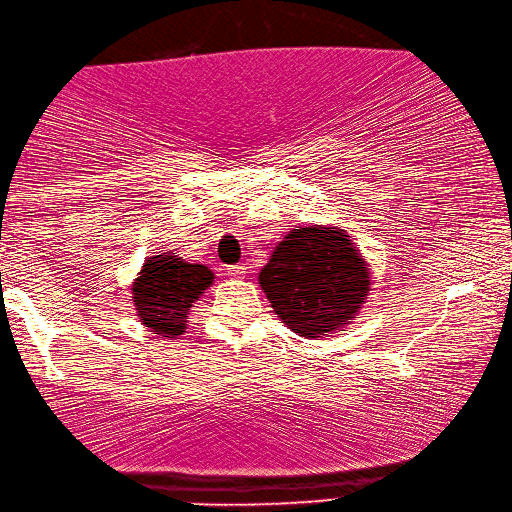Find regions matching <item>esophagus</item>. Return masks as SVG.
<instances>
[{"instance_id":"obj_1","label":"esophagus","mask_w":512,"mask_h":512,"mask_svg":"<svg viewBox=\"0 0 512 512\" xmlns=\"http://www.w3.org/2000/svg\"><path fill=\"white\" fill-rule=\"evenodd\" d=\"M227 274L232 276V278H243L245 276V267H241V265H232L227 269Z\"/></svg>"}]
</instances>
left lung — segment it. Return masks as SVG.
<instances>
[{"instance_id": "left-lung-1", "label": "left lung", "mask_w": 512, "mask_h": 512, "mask_svg": "<svg viewBox=\"0 0 512 512\" xmlns=\"http://www.w3.org/2000/svg\"><path fill=\"white\" fill-rule=\"evenodd\" d=\"M258 283L276 316L302 338H322L356 318L369 267L340 227H298L278 243Z\"/></svg>"}]
</instances>
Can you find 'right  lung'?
<instances>
[{"label": "right lung", "instance_id": "obj_1", "mask_svg": "<svg viewBox=\"0 0 512 512\" xmlns=\"http://www.w3.org/2000/svg\"><path fill=\"white\" fill-rule=\"evenodd\" d=\"M212 269L183 258L159 254L145 260L132 285V302L145 327L163 338L183 336L192 302L212 285Z\"/></svg>", "mask_w": 512, "mask_h": 512}]
</instances>
